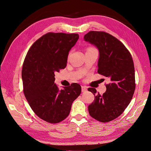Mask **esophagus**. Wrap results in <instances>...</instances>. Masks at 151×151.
<instances>
[{"instance_id":"esophagus-1","label":"esophagus","mask_w":151,"mask_h":151,"mask_svg":"<svg viewBox=\"0 0 151 151\" xmlns=\"http://www.w3.org/2000/svg\"><path fill=\"white\" fill-rule=\"evenodd\" d=\"M81 90H82V91H83V92H84V91L87 90V87L86 86H82L81 87Z\"/></svg>"}]
</instances>
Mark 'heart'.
Wrapping results in <instances>:
<instances>
[{"label": "heart", "instance_id": "obj_1", "mask_svg": "<svg viewBox=\"0 0 151 151\" xmlns=\"http://www.w3.org/2000/svg\"><path fill=\"white\" fill-rule=\"evenodd\" d=\"M93 49V48H89L88 49ZM70 53H71V52H70V53H69V54H68V56H70Z\"/></svg>", "mask_w": 151, "mask_h": 151}]
</instances>
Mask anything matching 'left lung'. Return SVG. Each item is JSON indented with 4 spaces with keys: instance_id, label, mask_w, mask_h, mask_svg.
<instances>
[{
    "instance_id": "left-lung-1",
    "label": "left lung",
    "mask_w": 151,
    "mask_h": 151,
    "mask_svg": "<svg viewBox=\"0 0 151 151\" xmlns=\"http://www.w3.org/2000/svg\"><path fill=\"white\" fill-rule=\"evenodd\" d=\"M84 39L98 47V72L110 80L102 95L98 93L95 96L96 90L88 88L95 96L94 101L88 106V113L101 122L111 121L123 113L133 96L135 81L132 58L120 41L105 32L91 31Z\"/></svg>"
}]
</instances>
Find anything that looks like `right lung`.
Here are the masks:
<instances>
[{
    "label": "right lung",
    "instance_id": "1",
    "mask_svg": "<svg viewBox=\"0 0 151 151\" xmlns=\"http://www.w3.org/2000/svg\"><path fill=\"white\" fill-rule=\"evenodd\" d=\"M79 38L78 34L48 32L31 46L24 58L22 78L23 93L35 114L50 123L64 120L81 87L73 83L59 90L55 72L66 67L68 52Z\"/></svg>",
    "mask_w": 151,
    "mask_h": 151
}]
</instances>
